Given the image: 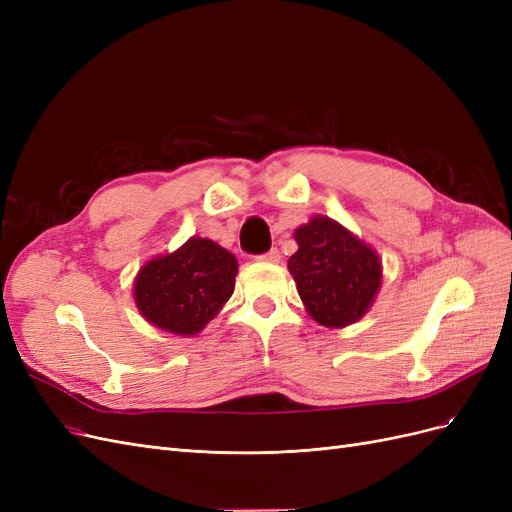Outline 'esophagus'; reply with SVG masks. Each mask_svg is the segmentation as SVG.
<instances>
[{
  "label": "esophagus",
  "mask_w": 512,
  "mask_h": 512,
  "mask_svg": "<svg viewBox=\"0 0 512 512\" xmlns=\"http://www.w3.org/2000/svg\"><path fill=\"white\" fill-rule=\"evenodd\" d=\"M280 250H277V247H273V250H269L267 254H262V256H258V260H262V262H280Z\"/></svg>",
  "instance_id": "34e87169"
}]
</instances>
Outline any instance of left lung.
<instances>
[{"mask_svg": "<svg viewBox=\"0 0 512 512\" xmlns=\"http://www.w3.org/2000/svg\"><path fill=\"white\" fill-rule=\"evenodd\" d=\"M294 241L299 250L290 256L288 271L307 314L329 329L361 320L382 284L374 247L327 215H314L299 226Z\"/></svg>", "mask_w": 512, "mask_h": 512, "instance_id": "obj_1", "label": "left lung"}]
</instances>
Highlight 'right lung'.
<instances>
[{
    "label": "right lung",
    "mask_w": 512,
    "mask_h": 512,
    "mask_svg": "<svg viewBox=\"0 0 512 512\" xmlns=\"http://www.w3.org/2000/svg\"><path fill=\"white\" fill-rule=\"evenodd\" d=\"M237 271V258L222 245L192 237L173 254L143 265L134 280V301L153 327L192 337L230 299Z\"/></svg>",
    "instance_id": "right-lung-1"
}]
</instances>
